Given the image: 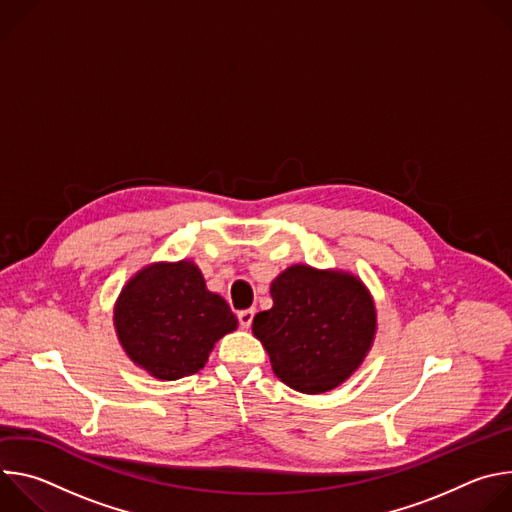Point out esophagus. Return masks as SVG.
<instances>
[{
  "label": "esophagus",
  "mask_w": 512,
  "mask_h": 512,
  "mask_svg": "<svg viewBox=\"0 0 512 512\" xmlns=\"http://www.w3.org/2000/svg\"><path fill=\"white\" fill-rule=\"evenodd\" d=\"M253 318H255V310H243V312H239V324H241L243 328H251Z\"/></svg>",
  "instance_id": "34e87169"
}]
</instances>
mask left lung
<instances>
[{"label": "left lung", "mask_w": 512, "mask_h": 512, "mask_svg": "<svg viewBox=\"0 0 512 512\" xmlns=\"http://www.w3.org/2000/svg\"><path fill=\"white\" fill-rule=\"evenodd\" d=\"M269 291L273 308L253 318V334L281 383L320 395L360 369L375 342L377 308L358 275L296 263Z\"/></svg>", "instance_id": "obj_1"}]
</instances>
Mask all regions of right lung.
Wrapping results in <instances>:
<instances>
[{"label": "right lung", "mask_w": 512, "mask_h": 512, "mask_svg": "<svg viewBox=\"0 0 512 512\" xmlns=\"http://www.w3.org/2000/svg\"><path fill=\"white\" fill-rule=\"evenodd\" d=\"M113 324L135 367L160 381L198 373L214 344L239 326L190 259L141 267L121 287Z\"/></svg>", "instance_id": "obj_1"}]
</instances>
